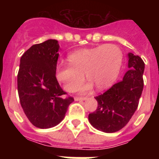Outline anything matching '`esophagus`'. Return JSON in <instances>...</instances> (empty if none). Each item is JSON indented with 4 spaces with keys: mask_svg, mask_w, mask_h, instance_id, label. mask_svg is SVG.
<instances>
[{
    "mask_svg": "<svg viewBox=\"0 0 159 159\" xmlns=\"http://www.w3.org/2000/svg\"><path fill=\"white\" fill-rule=\"evenodd\" d=\"M87 99V97H76L74 98L75 101H84V100Z\"/></svg>",
    "mask_w": 159,
    "mask_h": 159,
    "instance_id": "esophagus-1",
    "label": "esophagus"
}]
</instances>
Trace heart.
Wrapping results in <instances>:
<instances>
[{"label": "heart", "instance_id": "b5f03b06", "mask_svg": "<svg viewBox=\"0 0 159 159\" xmlns=\"http://www.w3.org/2000/svg\"><path fill=\"white\" fill-rule=\"evenodd\" d=\"M69 63H60L56 68V77L67 92L77 91L86 77L98 89L111 86L118 77L123 61V52L116 44H102L94 48L76 51L68 55Z\"/></svg>", "mask_w": 159, "mask_h": 159}]
</instances>
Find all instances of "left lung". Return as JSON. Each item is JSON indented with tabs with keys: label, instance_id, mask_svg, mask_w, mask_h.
<instances>
[{
	"label": "left lung",
	"instance_id": "obj_1",
	"mask_svg": "<svg viewBox=\"0 0 159 159\" xmlns=\"http://www.w3.org/2000/svg\"><path fill=\"white\" fill-rule=\"evenodd\" d=\"M128 67L121 82L96 97L98 106L89 114L92 125L106 133H114L128 124L138 107L143 88L144 62L138 55L129 53Z\"/></svg>",
	"mask_w": 159,
	"mask_h": 159
}]
</instances>
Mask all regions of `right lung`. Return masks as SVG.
Returning a JSON list of instances; mask_svg holds the SVG:
<instances>
[{
    "instance_id": "1",
    "label": "right lung",
    "mask_w": 159,
    "mask_h": 159,
    "mask_svg": "<svg viewBox=\"0 0 159 159\" xmlns=\"http://www.w3.org/2000/svg\"><path fill=\"white\" fill-rule=\"evenodd\" d=\"M59 45L55 39L34 44L21 56L17 87L24 112L35 127L48 129L63 120L74 99L56 78Z\"/></svg>"
}]
</instances>
